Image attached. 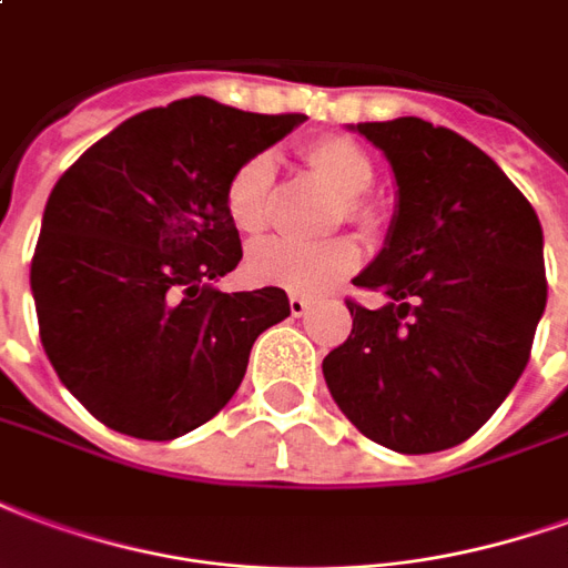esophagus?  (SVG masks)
I'll use <instances>...</instances> for the list:
<instances>
[{
	"label": "esophagus",
	"instance_id": "obj_1",
	"mask_svg": "<svg viewBox=\"0 0 568 568\" xmlns=\"http://www.w3.org/2000/svg\"><path fill=\"white\" fill-rule=\"evenodd\" d=\"M308 308H312V300H305V296H290V314H293V317L308 314Z\"/></svg>",
	"mask_w": 568,
	"mask_h": 568
}]
</instances>
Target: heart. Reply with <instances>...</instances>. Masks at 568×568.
<instances>
[{
    "label": "heart",
    "mask_w": 568,
    "mask_h": 568,
    "mask_svg": "<svg viewBox=\"0 0 568 568\" xmlns=\"http://www.w3.org/2000/svg\"><path fill=\"white\" fill-rule=\"evenodd\" d=\"M302 160L321 184L338 193L335 221L375 226V211L366 202V190L375 181V163L357 142L345 135H321L302 148ZM226 217L242 235H260L272 223L275 211V163L268 153L247 156L226 181L223 193ZM359 266V244L351 235H338L324 244H296L272 239L251 247L247 275L263 287H278L296 296H321L338 287Z\"/></svg>",
    "instance_id": "b5f03b06"
}]
</instances>
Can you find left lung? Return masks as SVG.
<instances>
[{
  "mask_svg": "<svg viewBox=\"0 0 568 568\" xmlns=\"http://www.w3.org/2000/svg\"><path fill=\"white\" fill-rule=\"evenodd\" d=\"M390 160L396 214L354 284L387 305L363 308L324 359L351 424L399 454H436L481 429L529 363L548 302L541 223L499 165L420 118L357 123Z\"/></svg>",
  "mask_w": 568,
  "mask_h": 568,
  "instance_id": "8db88e82",
  "label": "left lung"
}]
</instances>
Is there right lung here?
I'll return each mask as SVG.
<instances>
[{"label": "right lung", "instance_id": "obj_1", "mask_svg": "<svg viewBox=\"0 0 568 568\" xmlns=\"http://www.w3.org/2000/svg\"><path fill=\"white\" fill-rule=\"evenodd\" d=\"M302 120L178 99L123 120L57 181L29 284L44 354L97 420L169 442L233 399L256 335L290 302L278 287H214L242 260L223 193Z\"/></svg>", "mask_w": 568, "mask_h": 568}]
</instances>
